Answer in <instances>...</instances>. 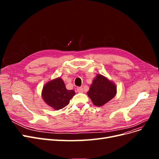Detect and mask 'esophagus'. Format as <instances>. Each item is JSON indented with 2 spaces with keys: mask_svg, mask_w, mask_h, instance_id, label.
Returning <instances> with one entry per match:
<instances>
[{
  "mask_svg": "<svg viewBox=\"0 0 159 159\" xmlns=\"http://www.w3.org/2000/svg\"><path fill=\"white\" fill-rule=\"evenodd\" d=\"M77 91H78V92L79 93H83L84 92V88L82 87H80L77 88Z\"/></svg>",
  "mask_w": 159,
  "mask_h": 159,
  "instance_id": "obj_1",
  "label": "esophagus"
}]
</instances>
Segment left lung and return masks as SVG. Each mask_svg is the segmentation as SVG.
I'll return each instance as SVG.
<instances>
[{
    "label": "left lung",
    "mask_w": 159,
    "mask_h": 159,
    "mask_svg": "<svg viewBox=\"0 0 159 159\" xmlns=\"http://www.w3.org/2000/svg\"><path fill=\"white\" fill-rule=\"evenodd\" d=\"M87 93L93 105L101 107L116 95L117 85L107 77L98 74L93 80Z\"/></svg>",
    "instance_id": "8db88e82"
}]
</instances>
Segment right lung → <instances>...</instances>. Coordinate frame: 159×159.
<instances>
[{"mask_svg": "<svg viewBox=\"0 0 159 159\" xmlns=\"http://www.w3.org/2000/svg\"><path fill=\"white\" fill-rule=\"evenodd\" d=\"M75 94L73 89H66L64 81L60 77L48 81L43 86L41 93L44 102L54 110L65 107Z\"/></svg>", "mask_w": 159, "mask_h": 159, "instance_id": "1", "label": "right lung"}]
</instances>
